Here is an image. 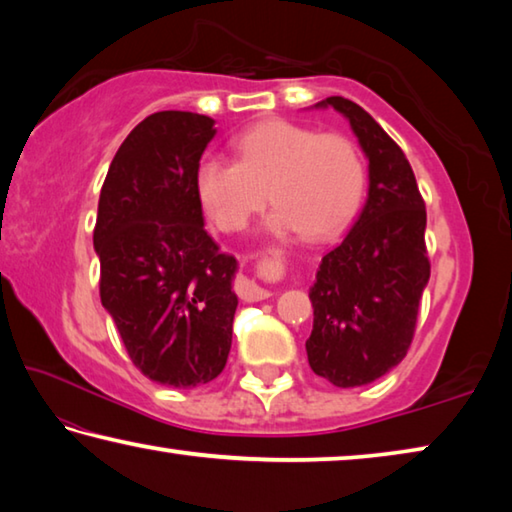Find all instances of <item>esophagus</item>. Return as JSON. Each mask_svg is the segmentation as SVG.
Here are the masks:
<instances>
[{
	"label": "esophagus",
	"instance_id": "obj_1",
	"mask_svg": "<svg viewBox=\"0 0 512 512\" xmlns=\"http://www.w3.org/2000/svg\"><path fill=\"white\" fill-rule=\"evenodd\" d=\"M237 291H239V296L244 298L246 302H259V300L271 298V291L264 289V287H259L255 280H248V277H241V280L237 282Z\"/></svg>",
	"mask_w": 512,
	"mask_h": 512
}]
</instances>
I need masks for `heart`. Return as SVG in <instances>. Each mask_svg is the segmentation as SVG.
<instances>
[{
    "label": "heart",
    "instance_id": "1",
    "mask_svg": "<svg viewBox=\"0 0 512 512\" xmlns=\"http://www.w3.org/2000/svg\"><path fill=\"white\" fill-rule=\"evenodd\" d=\"M237 162L203 158L194 189L216 228L237 232L271 198L264 230L302 232L323 241L341 232L359 210L366 167L350 137L316 133L287 119H268L235 137ZM269 194H265V189Z\"/></svg>",
    "mask_w": 512,
    "mask_h": 512
}]
</instances>
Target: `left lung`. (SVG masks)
Masks as SVG:
<instances>
[{
	"label": "left lung",
	"instance_id": "8db88e82",
	"mask_svg": "<svg viewBox=\"0 0 512 512\" xmlns=\"http://www.w3.org/2000/svg\"><path fill=\"white\" fill-rule=\"evenodd\" d=\"M314 108L348 119L368 160L366 205L309 289L314 329L305 343L318 377L357 388L391 372L411 345L429 282L427 210L406 155L366 110L343 97Z\"/></svg>",
	"mask_w": 512,
	"mask_h": 512
}]
</instances>
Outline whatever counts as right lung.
I'll use <instances>...</instances> for the list:
<instances>
[{
    "mask_svg": "<svg viewBox=\"0 0 512 512\" xmlns=\"http://www.w3.org/2000/svg\"><path fill=\"white\" fill-rule=\"evenodd\" d=\"M214 119L162 110L110 162L94 225L101 305L144 377L196 388L221 375L239 298L237 259L205 232L194 171Z\"/></svg>",
    "mask_w": 512,
    "mask_h": 512,
    "instance_id": "right-lung-1",
    "label": "right lung"
}]
</instances>
